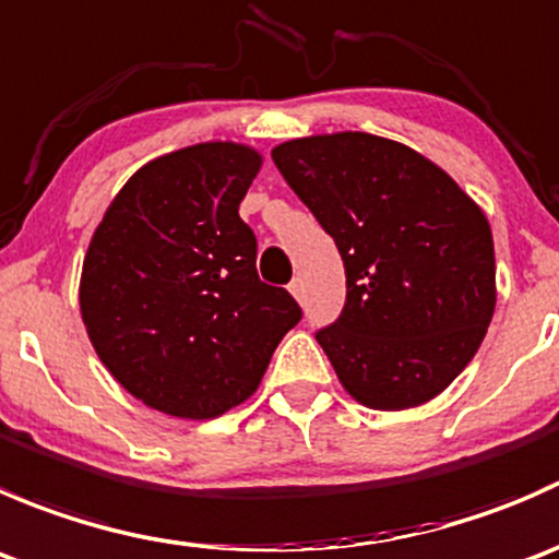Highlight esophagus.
I'll use <instances>...</instances> for the list:
<instances>
[{
  "instance_id": "esophagus-1",
  "label": "esophagus",
  "mask_w": 559,
  "mask_h": 559,
  "mask_svg": "<svg viewBox=\"0 0 559 559\" xmlns=\"http://www.w3.org/2000/svg\"><path fill=\"white\" fill-rule=\"evenodd\" d=\"M289 292H292V295L297 297V300H302V297H306V289H302V281H300V278L292 281V284H289Z\"/></svg>"
}]
</instances>
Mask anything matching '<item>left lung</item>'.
I'll return each mask as SVG.
<instances>
[{"instance_id":"obj_1","label":"left lung","mask_w":559,"mask_h":559,"mask_svg":"<svg viewBox=\"0 0 559 559\" xmlns=\"http://www.w3.org/2000/svg\"><path fill=\"white\" fill-rule=\"evenodd\" d=\"M273 162L346 267V306L316 332L346 392L379 411L441 394L495 313L481 207L430 159L376 134L289 140Z\"/></svg>"}]
</instances>
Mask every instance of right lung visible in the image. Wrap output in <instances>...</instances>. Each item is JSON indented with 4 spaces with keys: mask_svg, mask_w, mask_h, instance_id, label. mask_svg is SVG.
I'll list each match as a JSON object with an SVG mask.
<instances>
[{
    "mask_svg": "<svg viewBox=\"0 0 559 559\" xmlns=\"http://www.w3.org/2000/svg\"><path fill=\"white\" fill-rule=\"evenodd\" d=\"M262 156L200 143L140 167L88 243L81 313L129 394L178 419H213L257 392L302 308L257 275L238 207Z\"/></svg>",
    "mask_w": 559,
    "mask_h": 559,
    "instance_id": "1",
    "label": "right lung"
}]
</instances>
